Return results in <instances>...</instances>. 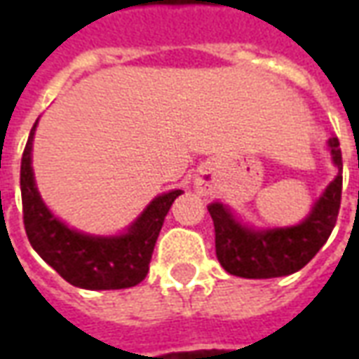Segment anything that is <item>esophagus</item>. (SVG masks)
Here are the masks:
<instances>
[{
    "instance_id": "1",
    "label": "esophagus",
    "mask_w": 359,
    "mask_h": 359,
    "mask_svg": "<svg viewBox=\"0 0 359 359\" xmlns=\"http://www.w3.org/2000/svg\"><path fill=\"white\" fill-rule=\"evenodd\" d=\"M208 187H210V184H208L205 180H198V182H196V188H198L200 192H205V190H208Z\"/></svg>"
}]
</instances>
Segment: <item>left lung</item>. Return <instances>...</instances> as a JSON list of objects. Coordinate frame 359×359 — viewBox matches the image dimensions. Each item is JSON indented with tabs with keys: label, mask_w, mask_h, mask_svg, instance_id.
<instances>
[{
	"label": "left lung",
	"mask_w": 359,
	"mask_h": 359,
	"mask_svg": "<svg viewBox=\"0 0 359 359\" xmlns=\"http://www.w3.org/2000/svg\"><path fill=\"white\" fill-rule=\"evenodd\" d=\"M327 146L339 172L298 225L254 229L238 221L225 203L213 202L208 205L215 226L217 259L226 273L244 278L286 277L313 259L334 229L342 196L339 138H329Z\"/></svg>",
	"instance_id": "8db88e82"
}]
</instances>
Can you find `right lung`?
<instances>
[{
    "mask_svg": "<svg viewBox=\"0 0 359 359\" xmlns=\"http://www.w3.org/2000/svg\"><path fill=\"white\" fill-rule=\"evenodd\" d=\"M38 121L30 130L20 161V194L25 231L32 248L67 283L86 290H118L142 283L149 271L165 215L182 190L156 196L125 233L97 236L71 229L55 217L38 192L32 171V142Z\"/></svg>",
    "mask_w": 359,
    "mask_h": 359,
    "instance_id": "right-lung-1",
    "label": "right lung"
}]
</instances>
